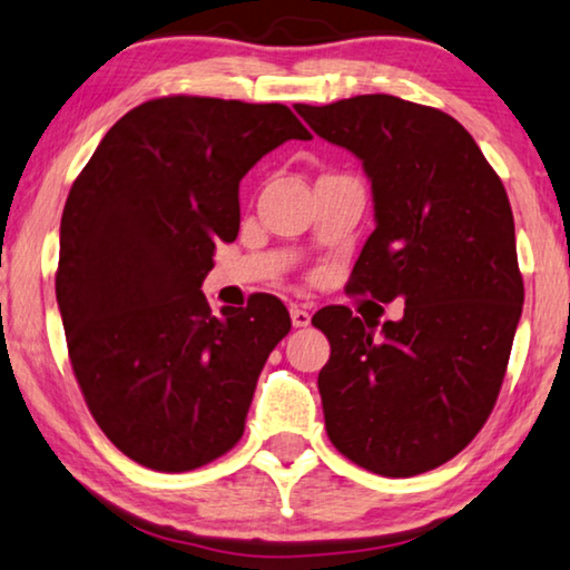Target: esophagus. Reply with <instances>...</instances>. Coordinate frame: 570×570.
Wrapping results in <instances>:
<instances>
[{"label": "esophagus", "instance_id": "1", "mask_svg": "<svg viewBox=\"0 0 570 570\" xmlns=\"http://www.w3.org/2000/svg\"><path fill=\"white\" fill-rule=\"evenodd\" d=\"M288 314H292V325H294V327H309L312 314H309L307 309H302V307H292V309H288Z\"/></svg>", "mask_w": 570, "mask_h": 570}]
</instances>
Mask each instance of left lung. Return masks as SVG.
Here are the masks:
<instances>
[{
  "mask_svg": "<svg viewBox=\"0 0 570 570\" xmlns=\"http://www.w3.org/2000/svg\"><path fill=\"white\" fill-rule=\"evenodd\" d=\"M371 181L376 230L347 292L404 299V317H312L330 340L317 386L333 445L381 475L438 469L471 443L502 389L522 317L514 217L465 127L392 95L294 105Z\"/></svg>",
  "mask_w": 570,
  "mask_h": 570,
  "instance_id": "8db88e82",
  "label": "left lung"
}]
</instances>
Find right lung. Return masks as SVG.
Wrapping results in <instances>:
<instances>
[{
	"label": "right lung",
	"mask_w": 570,
	"mask_h": 570,
	"mask_svg": "<svg viewBox=\"0 0 570 570\" xmlns=\"http://www.w3.org/2000/svg\"><path fill=\"white\" fill-rule=\"evenodd\" d=\"M286 140L284 105L164 97L101 138L68 191L56 299L68 358L101 432L135 463L181 473L243 438L268 353L292 320L276 296L212 314L215 245L240 230V181Z\"/></svg>",
	"instance_id": "1"
}]
</instances>
